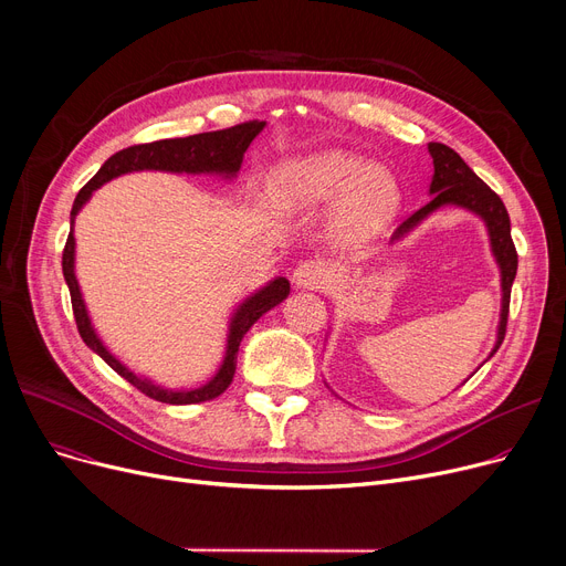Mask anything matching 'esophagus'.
Listing matches in <instances>:
<instances>
[{
	"label": "esophagus",
	"mask_w": 566,
	"mask_h": 566,
	"mask_svg": "<svg viewBox=\"0 0 566 566\" xmlns=\"http://www.w3.org/2000/svg\"><path fill=\"white\" fill-rule=\"evenodd\" d=\"M328 282V268L321 261H303L293 271V284L301 289H321Z\"/></svg>",
	"instance_id": "1"
}]
</instances>
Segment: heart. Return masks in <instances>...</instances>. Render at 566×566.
<instances>
[{"label":"heart","mask_w":566,"mask_h":566,"mask_svg":"<svg viewBox=\"0 0 566 566\" xmlns=\"http://www.w3.org/2000/svg\"><path fill=\"white\" fill-rule=\"evenodd\" d=\"M273 201L291 211L333 203L335 224L350 238L371 235L397 213L401 190L382 165H367L344 151H323L277 165L268 181Z\"/></svg>","instance_id":"1"}]
</instances>
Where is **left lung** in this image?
I'll list each match as a JSON object with an SVG mask.
<instances>
[{
	"mask_svg": "<svg viewBox=\"0 0 566 566\" xmlns=\"http://www.w3.org/2000/svg\"><path fill=\"white\" fill-rule=\"evenodd\" d=\"M429 154L433 158V181H431L433 199L427 206H422L420 211L408 216L395 231V238L410 231L415 224L422 222L429 213H433L436 208L444 203H457V206L470 208V211L484 218L491 235V248L502 273V314H500V328H497V344L493 348L495 353L504 339V333H507L512 284L518 268V254L512 241L510 213L507 208H504L502 199L463 163V158L454 151V148H450L448 144L431 142Z\"/></svg>",
	"mask_w": 566,
	"mask_h": 566,
	"instance_id": "1",
	"label": "left lung"
}]
</instances>
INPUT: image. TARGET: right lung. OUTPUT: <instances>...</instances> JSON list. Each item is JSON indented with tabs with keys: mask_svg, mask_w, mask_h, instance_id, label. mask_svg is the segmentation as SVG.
I'll use <instances>...</instances> for the list:
<instances>
[{
	"mask_svg": "<svg viewBox=\"0 0 566 566\" xmlns=\"http://www.w3.org/2000/svg\"><path fill=\"white\" fill-rule=\"evenodd\" d=\"M263 126H265L263 122H245V124H238V126H231L224 130L199 133V135L178 137V139H158V142L135 144V146L124 148V151H118L109 160H105V165L96 171L92 181H88L77 192V197L73 201V211H71V224L75 222L77 211L86 203V199L92 197V192L96 188H101L103 184L112 181V178L128 174V171H142V169L188 171V174L213 171V174L233 176L238 169H241L243 154L248 151L250 142L263 130ZM73 261H75V238H73V229H71V233L66 238V245H64V254H62V268H64V277H66V284L71 291V305H73V314H75V323H77V333L84 339V344L94 353H98L118 376H124L130 385H135L142 395L151 397L156 401H163V403H174V406L201 403V401H211V399L220 397L229 388V382L233 378L235 355H238V346H241L243 335L252 328L254 321L261 314L280 305L289 295V280L277 277L268 286H263L259 293H254L252 298H248L241 307L235 310V314L231 318L227 355H224V363H222L220 371L216 374V378L211 382L201 385V388H197V390H178L176 392V390L156 388L151 380L137 378L101 344V339L96 337V333L92 328V321H88V316H86V307H84L82 293H80V286L75 280V271H73Z\"/></svg>",
	"mask_w": 566,
	"mask_h": 566,
	"instance_id": "right-lung-1",
	"label": "right lung"
}]
</instances>
